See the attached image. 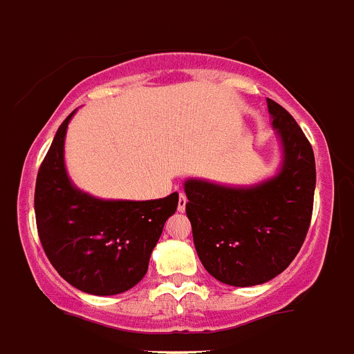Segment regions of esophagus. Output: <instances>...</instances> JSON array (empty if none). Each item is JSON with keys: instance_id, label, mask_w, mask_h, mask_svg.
<instances>
[{"instance_id": "obj_1", "label": "esophagus", "mask_w": 354, "mask_h": 354, "mask_svg": "<svg viewBox=\"0 0 354 354\" xmlns=\"http://www.w3.org/2000/svg\"><path fill=\"white\" fill-rule=\"evenodd\" d=\"M186 204H187V198L184 193H179V204H177V211L183 212L184 209H186Z\"/></svg>"}]
</instances>
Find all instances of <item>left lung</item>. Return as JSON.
I'll use <instances>...</instances> for the list:
<instances>
[{"instance_id":"8db88e82","label":"left lung","mask_w":354,"mask_h":354,"mask_svg":"<svg viewBox=\"0 0 354 354\" xmlns=\"http://www.w3.org/2000/svg\"><path fill=\"white\" fill-rule=\"evenodd\" d=\"M282 142V168L252 187L189 179L186 214L200 262L216 280L236 287L270 282L294 261L310 227L315 159L292 115L268 99Z\"/></svg>"}]
</instances>
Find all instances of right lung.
<instances>
[{
  "label": "right lung",
  "instance_id": "right-lung-1",
  "mask_svg": "<svg viewBox=\"0 0 354 354\" xmlns=\"http://www.w3.org/2000/svg\"><path fill=\"white\" fill-rule=\"evenodd\" d=\"M72 111L58 127L35 184L40 243L58 274L95 296L129 290L145 277L150 253L179 195L159 200H99L72 186L64 142Z\"/></svg>",
  "mask_w": 354,
  "mask_h": 354
}]
</instances>
